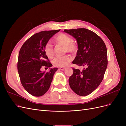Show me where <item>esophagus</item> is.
Here are the masks:
<instances>
[{
    "mask_svg": "<svg viewBox=\"0 0 126 126\" xmlns=\"http://www.w3.org/2000/svg\"><path fill=\"white\" fill-rule=\"evenodd\" d=\"M64 69H65V68L61 67V68H59V70H64Z\"/></svg>",
    "mask_w": 126,
    "mask_h": 126,
    "instance_id": "esophagus-1",
    "label": "esophagus"
}]
</instances>
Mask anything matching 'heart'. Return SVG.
Returning a JSON list of instances; mask_svg holds the SVG:
<instances>
[{"label":"heart","instance_id":"obj_1","mask_svg":"<svg viewBox=\"0 0 126 126\" xmlns=\"http://www.w3.org/2000/svg\"><path fill=\"white\" fill-rule=\"evenodd\" d=\"M55 43L63 45L64 46V52H73L76 50L75 44L72 42L71 38L67 34L61 33L58 34L54 39ZM45 54L49 57L52 58L54 56V49L50 43H47L44 47ZM72 58L69 55H64L63 56L57 57L53 60L52 63L56 67H64L67 66L71 62Z\"/></svg>","mask_w":126,"mask_h":126}]
</instances>
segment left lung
<instances>
[{
  "label": "left lung",
  "mask_w": 126,
  "mask_h": 126,
  "mask_svg": "<svg viewBox=\"0 0 126 126\" xmlns=\"http://www.w3.org/2000/svg\"><path fill=\"white\" fill-rule=\"evenodd\" d=\"M77 40L78 49L72 63L86 68L80 71L72 68L69 79L71 89L79 96H87L101 82L108 64L106 45L96 33L86 28L64 29Z\"/></svg>",
  "instance_id": "left-lung-1"
}]
</instances>
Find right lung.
Segmentation results:
<instances>
[{
  "instance_id": "add662e5",
  "label": "right lung",
  "mask_w": 126,
  "mask_h": 126,
  "mask_svg": "<svg viewBox=\"0 0 126 126\" xmlns=\"http://www.w3.org/2000/svg\"><path fill=\"white\" fill-rule=\"evenodd\" d=\"M60 30L40 32L27 40L18 55L17 68L22 86L32 96L40 97L48 90L57 68L47 72L40 70L42 67L50 68L52 64L45 54L44 47L49 40Z\"/></svg>"
}]
</instances>
